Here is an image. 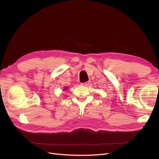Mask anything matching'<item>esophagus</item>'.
Masks as SVG:
<instances>
[{
  "instance_id": "obj_1",
  "label": "esophagus",
  "mask_w": 159,
  "mask_h": 159,
  "mask_svg": "<svg viewBox=\"0 0 159 159\" xmlns=\"http://www.w3.org/2000/svg\"><path fill=\"white\" fill-rule=\"evenodd\" d=\"M89 84V81H88V82H85V83H82L81 85H84V86H88Z\"/></svg>"
}]
</instances>
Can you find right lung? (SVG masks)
Instances as JSON below:
<instances>
[{"label": "right lung", "mask_w": 159, "mask_h": 159, "mask_svg": "<svg viewBox=\"0 0 159 159\" xmlns=\"http://www.w3.org/2000/svg\"><path fill=\"white\" fill-rule=\"evenodd\" d=\"M68 89V87H64V91H65V90H66V89Z\"/></svg>", "instance_id": "add662e5"}]
</instances>
